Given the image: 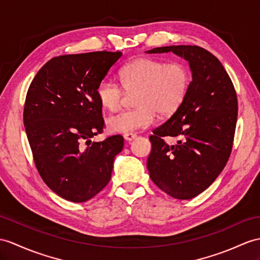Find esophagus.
Instances as JSON below:
<instances>
[{"label":"esophagus","instance_id":"esophagus-1","mask_svg":"<svg viewBox=\"0 0 260 260\" xmlns=\"http://www.w3.org/2000/svg\"><path fill=\"white\" fill-rule=\"evenodd\" d=\"M136 138H137L136 134H125V135H123V139L125 141H132V140H135Z\"/></svg>","mask_w":260,"mask_h":260}]
</instances>
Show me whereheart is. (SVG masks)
<instances>
[{
  "instance_id": "obj_1",
  "label": "heart",
  "mask_w": 260,
  "mask_h": 260,
  "mask_svg": "<svg viewBox=\"0 0 260 260\" xmlns=\"http://www.w3.org/2000/svg\"><path fill=\"white\" fill-rule=\"evenodd\" d=\"M120 80L128 92H136V109L125 110L107 120L112 134H132L154 122L156 111L168 116L180 108L191 82V73L183 62L139 58L123 66ZM99 104L111 112L121 106L123 89L116 80L104 78L96 89Z\"/></svg>"
}]
</instances>
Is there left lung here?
Wrapping results in <instances>:
<instances>
[{"mask_svg": "<svg viewBox=\"0 0 260 260\" xmlns=\"http://www.w3.org/2000/svg\"><path fill=\"white\" fill-rule=\"evenodd\" d=\"M172 52L188 61L192 73L186 96L167 122L153 130L147 168L154 184L178 200L195 198L216 180L233 147L237 121L235 88L220 61L208 50L172 45L148 54ZM163 136L177 143L169 146Z\"/></svg>", "mask_w": 260, "mask_h": 260, "instance_id": "1", "label": "left lung"}]
</instances>
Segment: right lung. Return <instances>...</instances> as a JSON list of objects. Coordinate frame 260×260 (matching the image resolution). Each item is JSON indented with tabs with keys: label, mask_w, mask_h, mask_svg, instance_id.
Returning <instances> with one entry per match:
<instances>
[{
	"label": "right lung",
	"mask_w": 260,
	"mask_h": 260,
	"mask_svg": "<svg viewBox=\"0 0 260 260\" xmlns=\"http://www.w3.org/2000/svg\"><path fill=\"white\" fill-rule=\"evenodd\" d=\"M120 52L54 57L36 74L24 106V125L35 166L46 185L60 198L81 203L92 199L111 179L123 138L100 142L103 106L96 89Z\"/></svg>",
	"instance_id": "right-lung-1"
}]
</instances>
